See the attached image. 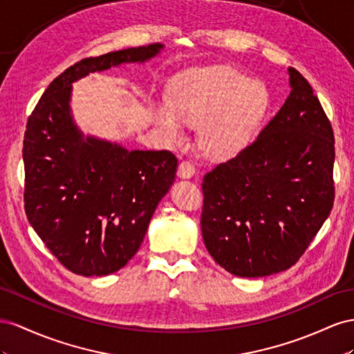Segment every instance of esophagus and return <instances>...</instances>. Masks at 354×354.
Segmentation results:
<instances>
[{
    "instance_id": "esophagus-1",
    "label": "esophagus",
    "mask_w": 354,
    "mask_h": 354,
    "mask_svg": "<svg viewBox=\"0 0 354 354\" xmlns=\"http://www.w3.org/2000/svg\"><path fill=\"white\" fill-rule=\"evenodd\" d=\"M196 174V166L191 163V161H180V165L178 166V176L179 178H191Z\"/></svg>"
}]
</instances>
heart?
Instances as JSON below:
<instances>
[{
  "label": "heart",
  "mask_w": 354,
  "mask_h": 354,
  "mask_svg": "<svg viewBox=\"0 0 354 354\" xmlns=\"http://www.w3.org/2000/svg\"><path fill=\"white\" fill-rule=\"evenodd\" d=\"M270 106L266 86L233 66L189 71L170 95V107L157 111V121L175 140L187 124L201 126V139L215 157L233 156L257 132Z\"/></svg>",
  "instance_id": "1"
}]
</instances>
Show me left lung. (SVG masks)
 I'll return each instance as SVG.
<instances>
[{
  "mask_svg": "<svg viewBox=\"0 0 354 354\" xmlns=\"http://www.w3.org/2000/svg\"><path fill=\"white\" fill-rule=\"evenodd\" d=\"M289 75L285 105L201 184L206 249L239 277L295 266L334 206V130L307 80L295 68Z\"/></svg>",
  "mask_w": 354,
  "mask_h": 354,
  "instance_id": "left-lung-1",
  "label": "left lung"
}]
</instances>
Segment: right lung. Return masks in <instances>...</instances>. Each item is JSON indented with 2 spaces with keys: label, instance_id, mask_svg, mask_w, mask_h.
Wrapping results in <instances>:
<instances>
[{
  "label": "right lung",
  "instance_id": "obj_1",
  "mask_svg": "<svg viewBox=\"0 0 354 354\" xmlns=\"http://www.w3.org/2000/svg\"><path fill=\"white\" fill-rule=\"evenodd\" d=\"M161 44L86 57L57 75L28 118L25 212L46 248L80 276L123 268L142 245L158 201L174 184L167 149L127 151L84 139L69 115L71 83L95 71L156 56Z\"/></svg>",
  "mask_w": 354,
  "mask_h": 354
}]
</instances>
